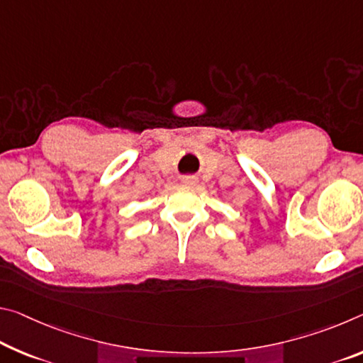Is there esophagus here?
Returning <instances> with one entry per match:
<instances>
[{
	"label": "esophagus",
	"instance_id": "obj_1",
	"mask_svg": "<svg viewBox=\"0 0 363 363\" xmlns=\"http://www.w3.org/2000/svg\"><path fill=\"white\" fill-rule=\"evenodd\" d=\"M182 184H186V186H195V184H197V177H195V176H184Z\"/></svg>",
	"mask_w": 363,
	"mask_h": 363
}]
</instances>
